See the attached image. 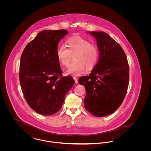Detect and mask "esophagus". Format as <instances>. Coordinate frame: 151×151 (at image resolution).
Here are the masks:
<instances>
[{
  "mask_svg": "<svg viewBox=\"0 0 151 151\" xmlns=\"http://www.w3.org/2000/svg\"><path fill=\"white\" fill-rule=\"evenodd\" d=\"M73 79H74V81H75V83H76V84H77V83H78V80H77V77H73Z\"/></svg>",
  "mask_w": 151,
  "mask_h": 151,
  "instance_id": "1",
  "label": "esophagus"
}]
</instances>
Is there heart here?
<instances>
[{
    "instance_id": "1",
    "label": "heart",
    "mask_w": 151,
    "mask_h": 151,
    "mask_svg": "<svg viewBox=\"0 0 151 151\" xmlns=\"http://www.w3.org/2000/svg\"><path fill=\"white\" fill-rule=\"evenodd\" d=\"M67 47L59 46L56 51V58L63 66H68L73 60L74 61L69 65L65 74L72 76H80L84 73L87 68H93L99 58V50L96 46L80 36L69 38L65 41Z\"/></svg>"
}]
</instances>
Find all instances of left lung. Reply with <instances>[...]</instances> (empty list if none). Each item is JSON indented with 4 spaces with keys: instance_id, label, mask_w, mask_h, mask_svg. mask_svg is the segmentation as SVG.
Listing matches in <instances>:
<instances>
[{
    "instance_id": "8db88e82",
    "label": "left lung",
    "mask_w": 151,
    "mask_h": 151,
    "mask_svg": "<svg viewBox=\"0 0 151 151\" xmlns=\"http://www.w3.org/2000/svg\"><path fill=\"white\" fill-rule=\"evenodd\" d=\"M97 41L98 63L78 82L85 86L84 106L96 117L106 116L122 105L129 83V66L121 46L104 32H89Z\"/></svg>"
}]
</instances>
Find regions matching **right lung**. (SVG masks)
<instances>
[{
    "mask_svg": "<svg viewBox=\"0 0 151 151\" xmlns=\"http://www.w3.org/2000/svg\"><path fill=\"white\" fill-rule=\"evenodd\" d=\"M68 32L65 29L42 31L22 52L19 74L22 91L30 108L39 114L58 112L75 83L72 77L62 76L56 55L58 43Z\"/></svg>",
    "mask_w": 151,
    "mask_h": 151,
    "instance_id": "obj_1",
    "label": "right lung"
}]
</instances>
